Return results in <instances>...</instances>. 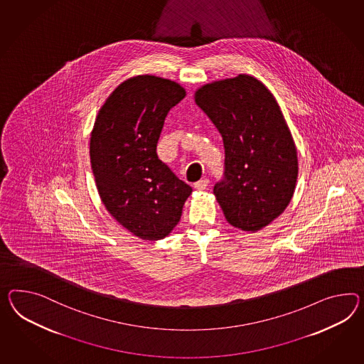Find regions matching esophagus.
<instances>
[{
    "mask_svg": "<svg viewBox=\"0 0 364 364\" xmlns=\"http://www.w3.org/2000/svg\"><path fill=\"white\" fill-rule=\"evenodd\" d=\"M208 183H210V181L207 178H203V179L196 182L194 187H196V190H205V187L208 186Z\"/></svg>",
    "mask_w": 364,
    "mask_h": 364,
    "instance_id": "esophagus-1",
    "label": "esophagus"
}]
</instances>
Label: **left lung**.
Masks as SVG:
<instances>
[{
    "instance_id": "obj_1",
    "label": "left lung",
    "mask_w": 364,
    "mask_h": 364,
    "mask_svg": "<svg viewBox=\"0 0 364 364\" xmlns=\"http://www.w3.org/2000/svg\"><path fill=\"white\" fill-rule=\"evenodd\" d=\"M194 97L223 139L216 200L228 223L256 232L284 213L299 176L297 149L280 107L260 80L245 74L205 84Z\"/></svg>"
}]
</instances>
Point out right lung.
I'll return each instance as SVG.
<instances>
[{"mask_svg":"<svg viewBox=\"0 0 364 364\" xmlns=\"http://www.w3.org/2000/svg\"><path fill=\"white\" fill-rule=\"evenodd\" d=\"M185 96L173 80L134 76L109 95L91 133V168L102 202L144 240L166 237L193 191L156 151L165 117Z\"/></svg>","mask_w":364,"mask_h":364,"instance_id":"obj_1","label":"right lung"}]
</instances>
